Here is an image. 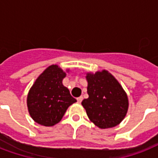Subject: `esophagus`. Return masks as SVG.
<instances>
[{
    "label": "esophagus",
    "mask_w": 158,
    "mask_h": 158,
    "mask_svg": "<svg viewBox=\"0 0 158 158\" xmlns=\"http://www.w3.org/2000/svg\"><path fill=\"white\" fill-rule=\"evenodd\" d=\"M77 101H78V102H81L82 101H83V97H79V98H77Z\"/></svg>",
    "instance_id": "34e87169"
}]
</instances>
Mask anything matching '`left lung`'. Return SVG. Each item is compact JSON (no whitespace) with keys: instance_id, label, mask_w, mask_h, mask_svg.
<instances>
[{"instance_id":"1","label":"left lung","mask_w":158,"mask_h":158,"mask_svg":"<svg viewBox=\"0 0 158 158\" xmlns=\"http://www.w3.org/2000/svg\"><path fill=\"white\" fill-rule=\"evenodd\" d=\"M89 98L82 105L94 125L101 129L114 127L125 118L128 98L118 81L106 70L87 74Z\"/></svg>"}]
</instances>
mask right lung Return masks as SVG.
Returning <instances> with one entry per match:
<instances>
[{
    "instance_id": "right-lung-1",
    "label": "right lung",
    "mask_w": 158,
    "mask_h": 158,
    "mask_svg": "<svg viewBox=\"0 0 158 158\" xmlns=\"http://www.w3.org/2000/svg\"><path fill=\"white\" fill-rule=\"evenodd\" d=\"M65 73L52 64L38 77L27 99L29 114L35 122L52 126L61 120L67 108L76 102L62 84Z\"/></svg>"
}]
</instances>
